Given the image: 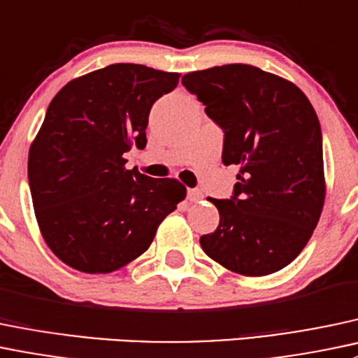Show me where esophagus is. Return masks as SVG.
<instances>
[{"label": "esophagus", "instance_id": "esophagus-1", "mask_svg": "<svg viewBox=\"0 0 358 358\" xmlns=\"http://www.w3.org/2000/svg\"><path fill=\"white\" fill-rule=\"evenodd\" d=\"M202 197H204V195H202V192L199 189H189V192H187V199H189L190 202H199Z\"/></svg>", "mask_w": 358, "mask_h": 358}]
</instances>
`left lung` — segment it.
I'll return each mask as SVG.
<instances>
[{"label":"left lung","instance_id":"1","mask_svg":"<svg viewBox=\"0 0 358 358\" xmlns=\"http://www.w3.org/2000/svg\"><path fill=\"white\" fill-rule=\"evenodd\" d=\"M182 84L224 131L223 163L240 166L231 197H209L220 227L201 247L243 276L283 269L324 206L322 134L310 101L292 82L242 63L192 71Z\"/></svg>","mask_w":358,"mask_h":358}]
</instances>
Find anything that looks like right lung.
<instances>
[{
  "label": "right lung",
  "mask_w": 358,
  "mask_h": 358,
  "mask_svg": "<svg viewBox=\"0 0 358 358\" xmlns=\"http://www.w3.org/2000/svg\"><path fill=\"white\" fill-rule=\"evenodd\" d=\"M178 73L116 63L69 82L29 150V187L43 238L70 268L116 271L148 250L187 189L125 168L148 144L152 104Z\"/></svg>",
  "instance_id": "add662e5"
}]
</instances>
